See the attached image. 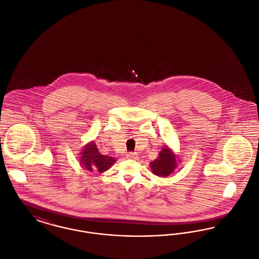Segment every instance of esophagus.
Masks as SVG:
<instances>
[{"label": "esophagus", "instance_id": "34e87169", "mask_svg": "<svg viewBox=\"0 0 259 259\" xmlns=\"http://www.w3.org/2000/svg\"><path fill=\"white\" fill-rule=\"evenodd\" d=\"M126 157L128 159H137V154H136L135 152H129V153H127Z\"/></svg>", "mask_w": 259, "mask_h": 259}]
</instances>
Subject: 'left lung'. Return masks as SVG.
I'll use <instances>...</instances> for the list:
<instances>
[{
    "label": "left lung",
    "instance_id": "1",
    "mask_svg": "<svg viewBox=\"0 0 259 259\" xmlns=\"http://www.w3.org/2000/svg\"><path fill=\"white\" fill-rule=\"evenodd\" d=\"M158 155L159 156L155 160L150 162L151 172L158 177L166 178L167 176L171 175L177 168L178 159L172 150L167 146L163 147Z\"/></svg>",
    "mask_w": 259,
    "mask_h": 259
}]
</instances>
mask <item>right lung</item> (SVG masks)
Listing matches in <instances>:
<instances>
[{"mask_svg": "<svg viewBox=\"0 0 259 259\" xmlns=\"http://www.w3.org/2000/svg\"><path fill=\"white\" fill-rule=\"evenodd\" d=\"M79 164L83 169L90 172H106L115 162L111 156L103 155L99 152L95 142H91L84 146L79 156Z\"/></svg>", "mask_w": 259, "mask_h": 259, "instance_id": "obj_1", "label": "right lung"}]
</instances>
